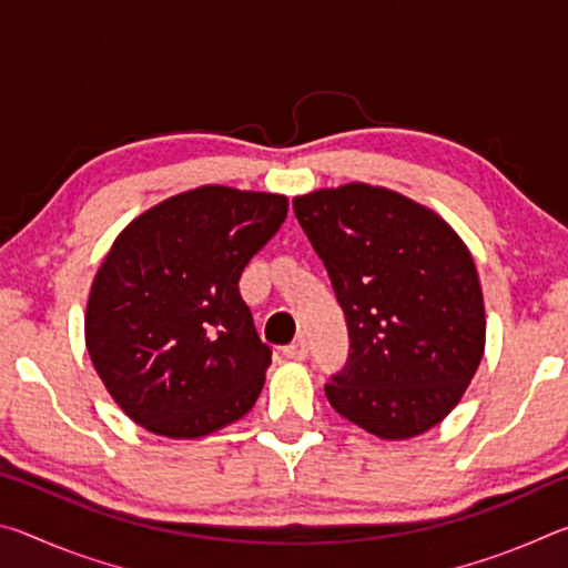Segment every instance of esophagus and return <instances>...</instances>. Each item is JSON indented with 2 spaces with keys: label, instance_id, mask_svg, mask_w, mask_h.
Segmentation results:
<instances>
[{
  "label": "esophagus",
  "instance_id": "34e87169",
  "mask_svg": "<svg viewBox=\"0 0 568 568\" xmlns=\"http://www.w3.org/2000/svg\"><path fill=\"white\" fill-rule=\"evenodd\" d=\"M283 353H285V358H291V361H305L307 358V341L297 338L287 345Z\"/></svg>",
  "mask_w": 568,
  "mask_h": 568
}]
</instances>
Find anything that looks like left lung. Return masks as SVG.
<instances>
[{
	"label": "left lung",
	"instance_id": "8db88e82",
	"mask_svg": "<svg viewBox=\"0 0 568 568\" xmlns=\"http://www.w3.org/2000/svg\"><path fill=\"white\" fill-rule=\"evenodd\" d=\"M293 207L348 321L351 358L325 386L331 406L383 440L426 434L484 358L470 250L436 210L368 182L305 192Z\"/></svg>",
	"mask_w": 568,
	"mask_h": 568
}]
</instances>
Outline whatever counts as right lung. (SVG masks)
<instances>
[{
	"instance_id": "add662e5",
	"label": "right lung",
	"mask_w": 568,
	"mask_h": 568,
	"mask_svg": "<svg viewBox=\"0 0 568 568\" xmlns=\"http://www.w3.org/2000/svg\"><path fill=\"white\" fill-rule=\"evenodd\" d=\"M285 217L277 192L200 185L160 200L114 237L90 287L84 345L124 416L190 440L255 406L271 348L237 281Z\"/></svg>"
}]
</instances>
